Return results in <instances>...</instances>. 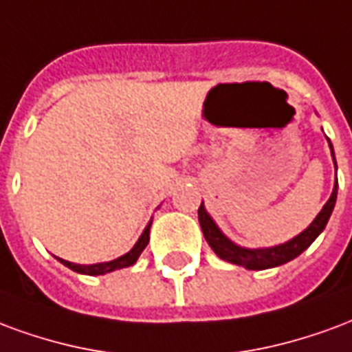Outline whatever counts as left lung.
<instances>
[{
  "label": "left lung",
  "mask_w": 352,
  "mask_h": 352,
  "mask_svg": "<svg viewBox=\"0 0 352 352\" xmlns=\"http://www.w3.org/2000/svg\"><path fill=\"white\" fill-rule=\"evenodd\" d=\"M328 146H330V151H332V159H334V146L328 138ZM336 199H338V179L334 184V191L330 195L328 202L322 206V210L319 212V215L313 219V223L307 227L306 230H302L298 236H294L292 240L285 243H279V245H274V248H258V250H248V248H240L236 245L234 242H230L227 236L223 234L219 227L215 225V221L210 217V214L206 212L204 204H201L199 208V223H201V229L204 232V238L206 242L210 243V248L214 250V253L223 261L227 263L238 264V266H243L248 270H266V268H274V266H281V264L289 263L292 258H296L300 253L304 251L315 242V238L324 230L328 219L332 215V210L336 206Z\"/></svg>",
  "instance_id": "left-lung-1"
}]
</instances>
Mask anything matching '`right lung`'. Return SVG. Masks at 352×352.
Returning a JSON list of instances; mask_svg holds the SVG:
<instances>
[{
  "instance_id": "add662e5",
  "label": "right lung",
  "mask_w": 352,
  "mask_h": 352,
  "mask_svg": "<svg viewBox=\"0 0 352 352\" xmlns=\"http://www.w3.org/2000/svg\"><path fill=\"white\" fill-rule=\"evenodd\" d=\"M150 227L151 221L148 223V227L144 229V232L140 234L138 242L133 245V250L129 253H125L122 257L114 258V261H109V263H97V264H74L69 263V261H63V258H58L61 264H65L67 268H71L73 272H78V274H86V276H102V274H109V272L120 270V268H127V266H133L137 263V258L140 257V253L144 251V248L150 242Z\"/></svg>"
}]
</instances>
